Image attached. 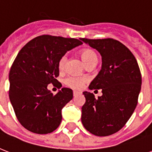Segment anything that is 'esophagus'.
Returning a JSON list of instances; mask_svg holds the SVG:
<instances>
[{
	"mask_svg": "<svg viewBox=\"0 0 152 152\" xmlns=\"http://www.w3.org/2000/svg\"><path fill=\"white\" fill-rule=\"evenodd\" d=\"M80 93L79 92V91H73V96L75 97V96H76V95H80Z\"/></svg>",
	"mask_w": 152,
	"mask_h": 152,
	"instance_id": "obj_1",
	"label": "esophagus"
}]
</instances>
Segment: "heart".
<instances>
[{
  "mask_svg": "<svg viewBox=\"0 0 152 152\" xmlns=\"http://www.w3.org/2000/svg\"><path fill=\"white\" fill-rule=\"evenodd\" d=\"M80 56L83 59V62L85 63L86 66L90 64H96L98 61L97 54L95 52L91 49H86L81 51ZM67 61V55H62L58 61V69L60 71H63L65 68V64ZM64 84L67 87L75 89V90H80L83 88V85L87 83V79L85 77H79V76H70L64 79Z\"/></svg>",
  "mask_w": 152,
  "mask_h": 152,
  "instance_id": "obj_1",
  "label": "heart"
}]
</instances>
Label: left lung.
I'll list each match as a JSON object with an SVG mask.
<instances>
[{"label":"left lung","instance_id":"1","mask_svg":"<svg viewBox=\"0 0 152 152\" xmlns=\"http://www.w3.org/2000/svg\"><path fill=\"white\" fill-rule=\"evenodd\" d=\"M102 56V69L89 89H102V95L95 99L84 91L81 121L88 132L106 137L125 125L138 102L141 89V73L134 55L126 46L113 39H80Z\"/></svg>","mask_w":152,"mask_h":152}]
</instances>
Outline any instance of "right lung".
I'll return each mask as SVG.
<instances>
[{"label":"right lung","instance_id":"1","mask_svg":"<svg viewBox=\"0 0 152 152\" xmlns=\"http://www.w3.org/2000/svg\"><path fill=\"white\" fill-rule=\"evenodd\" d=\"M83 42L76 39L40 35L28 42L14 60L9 72V99L20 123L30 132L47 134L61 122L63 107L72 99V91L63 88L57 95L49 83L61 87L58 61Z\"/></svg>","mask_w":152,"mask_h":152}]
</instances>
